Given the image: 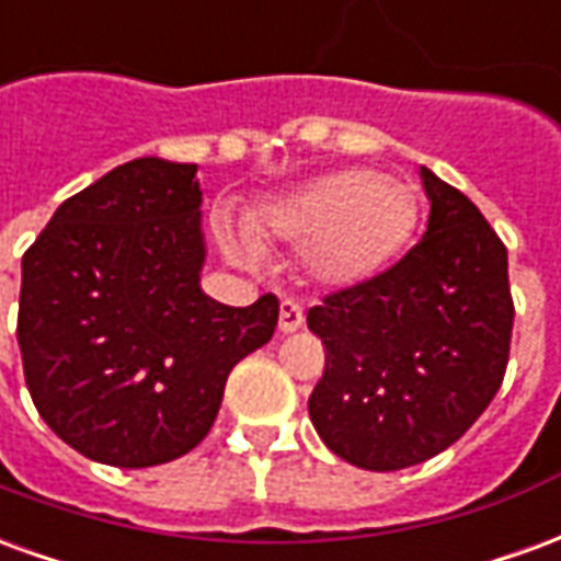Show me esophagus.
<instances>
[{
  "label": "esophagus",
  "mask_w": 561,
  "mask_h": 561,
  "mask_svg": "<svg viewBox=\"0 0 561 561\" xmlns=\"http://www.w3.org/2000/svg\"><path fill=\"white\" fill-rule=\"evenodd\" d=\"M304 328V306L294 300H282L279 306V330L282 333H294Z\"/></svg>",
  "instance_id": "34e87169"
}]
</instances>
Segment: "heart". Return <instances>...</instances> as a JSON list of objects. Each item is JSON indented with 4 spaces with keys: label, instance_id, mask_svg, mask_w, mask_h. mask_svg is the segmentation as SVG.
<instances>
[{
    "label": "heart",
    "instance_id": "heart-1",
    "mask_svg": "<svg viewBox=\"0 0 561 561\" xmlns=\"http://www.w3.org/2000/svg\"><path fill=\"white\" fill-rule=\"evenodd\" d=\"M264 231L306 243V270L328 288H352L388 267L417 225L412 188L366 168L318 176L264 209ZM233 255L257 257L245 233L228 237Z\"/></svg>",
    "mask_w": 561,
    "mask_h": 561
}]
</instances>
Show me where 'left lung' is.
<instances>
[{
	"label": "left lung",
	"mask_w": 561,
	"mask_h": 561,
	"mask_svg": "<svg viewBox=\"0 0 561 561\" xmlns=\"http://www.w3.org/2000/svg\"><path fill=\"white\" fill-rule=\"evenodd\" d=\"M421 183L430 201L421 243L306 316L328 348L309 417L357 469L397 471L442 454L505 378L514 328L507 249L459 188L430 168Z\"/></svg>",
	"instance_id": "8db88e82"
}]
</instances>
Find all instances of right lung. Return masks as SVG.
<instances>
[{
    "label": "right lung",
    "instance_id": "1",
    "mask_svg": "<svg viewBox=\"0 0 561 561\" xmlns=\"http://www.w3.org/2000/svg\"><path fill=\"white\" fill-rule=\"evenodd\" d=\"M197 164L131 159L68 197L23 255L18 342L44 423L83 457L147 469L209 433L225 381L267 345L279 300L225 306Z\"/></svg>",
    "mask_w": 561,
    "mask_h": 561
}]
</instances>
